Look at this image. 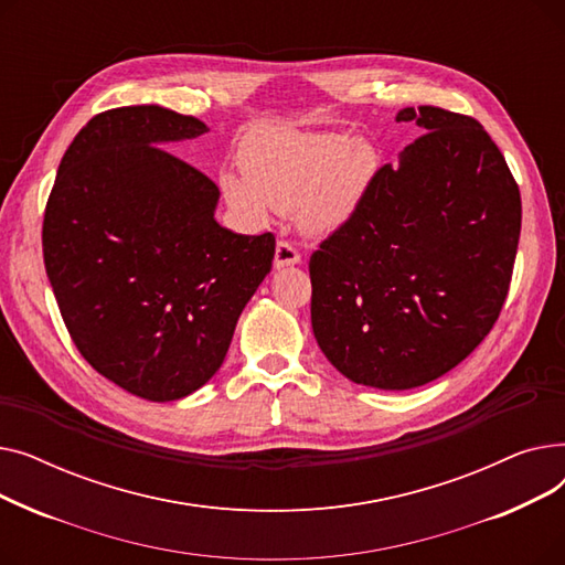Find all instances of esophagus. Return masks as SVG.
Instances as JSON below:
<instances>
[{
    "mask_svg": "<svg viewBox=\"0 0 565 565\" xmlns=\"http://www.w3.org/2000/svg\"><path fill=\"white\" fill-rule=\"evenodd\" d=\"M295 263H300V252L295 249L290 243L279 241L277 249H275V267H277V270H281V267H288V265H295Z\"/></svg>",
    "mask_w": 565,
    "mask_h": 565,
    "instance_id": "1",
    "label": "esophagus"
}]
</instances>
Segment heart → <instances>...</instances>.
Listing matches in <instances>:
<instances>
[{
  "label": "heart",
  "mask_w": 565,
  "mask_h": 565,
  "mask_svg": "<svg viewBox=\"0 0 565 565\" xmlns=\"http://www.w3.org/2000/svg\"><path fill=\"white\" fill-rule=\"evenodd\" d=\"M243 171L224 169L220 190L235 215L263 224L273 207L295 213L311 235H330L358 211L377 156L345 132L263 128L243 148Z\"/></svg>",
  "instance_id": "1"
}]
</instances>
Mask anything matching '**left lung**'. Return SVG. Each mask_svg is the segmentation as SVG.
Wrapping results in <instances>:
<instances>
[{"label": "left lung", "mask_w": 565, "mask_h": 565, "mask_svg": "<svg viewBox=\"0 0 565 565\" xmlns=\"http://www.w3.org/2000/svg\"><path fill=\"white\" fill-rule=\"evenodd\" d=\"M424 137L384 164L313 252L311 328L330 364L384 392L422 387L492 330L518 254L515 178L479 121L405 107Z\"/></svg>", "instance_id": "left-lung-1"}]
</instances>
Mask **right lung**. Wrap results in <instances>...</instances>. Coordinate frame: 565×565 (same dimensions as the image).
Instances as JSON below:
<instances>
[{"instance_id":"1","label":"right lung","mask_w":565,"mask_h":565,"mask_svg":"<svg viewBox=\"0 0 565 565\" xmlns=\"http://www.w3.org/2000/svg\"><path fill=\"white\" fill-rule=\"evenodd\" d=\"M205 130L158 105L103 111L68 146L45 207V273L77 350L153 403L220 371L275 258L273 233L224 228L220 188L160 148Z\"/></svg>"}]
</instances>
